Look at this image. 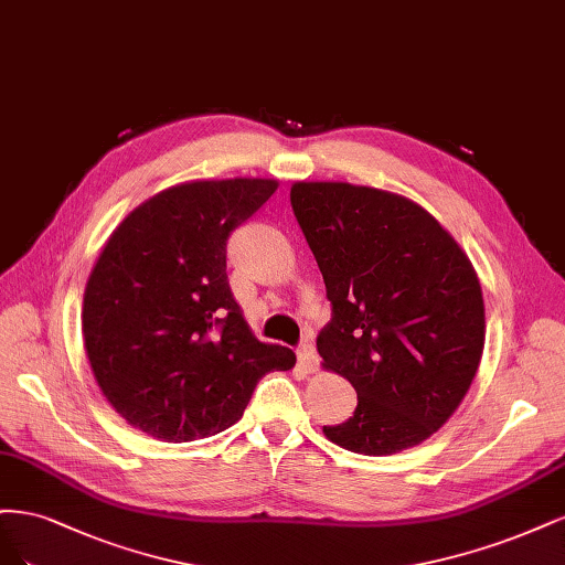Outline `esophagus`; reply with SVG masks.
<instances>
[{"instance_id": "esophagus-1", "label": "esophagus", "mask_w": 565, "mask_h": 565, "mask_svg": "<svg viewBox=\"0 0 565 565\" xmlns=\"http://www.w3.org/2000/svg\"><path fill=\"white\" fill-rule=\"evenodd\" d=\"M298 359H300L302 369H305L307 373H317V371H319V354H317V350H315V344H309V342L300 344Z\"/></svg>"}]
</instances>
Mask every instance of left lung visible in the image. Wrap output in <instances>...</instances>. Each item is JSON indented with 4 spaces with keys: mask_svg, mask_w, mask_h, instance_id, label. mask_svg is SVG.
Masks as SVG:
<instances>
[{
    "mask_svg": "<svg viewBox=\"0 0 565 565\" xmlns=\"http://www.w3.org/2000/svg\"><path fill=\"white\" fill-rule=\"evenodd\" d=\"M290 204L333 305L317 338L321 366L350 380L359 398L348 423L323 427L326 439L361 455L423 444L479 371L486 309L475 265L402 194L300 180Z\"/></svg>",
    "mask_w": 565,
    "mask_h": 565,
    "instance_id": "1",
    "label": "left lung"
}]
</instances>
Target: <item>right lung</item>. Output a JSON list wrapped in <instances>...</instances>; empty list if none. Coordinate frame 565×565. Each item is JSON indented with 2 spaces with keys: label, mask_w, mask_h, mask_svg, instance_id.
I'll use <instances>...</instances> for the list:
<instances>
[{
  "label": "right lung",
  "mask_w": 565,
  "mask_h": 565,
  "mask_svg": "<svg viewBox=\"0 0 565 565\" xmlns=\"http://www.w3.org/2000/svg\"><path fill=\"white\" fill-rule=\"evenodd\" d=\"M271 178L190 180L136 206L90 269V371L131 427L173 444L244 415L258 380L296 354L253 335L227 281V236L277 192Z\"/></svg>",
  "instance_id": "add662e5"
}]
</instances>
